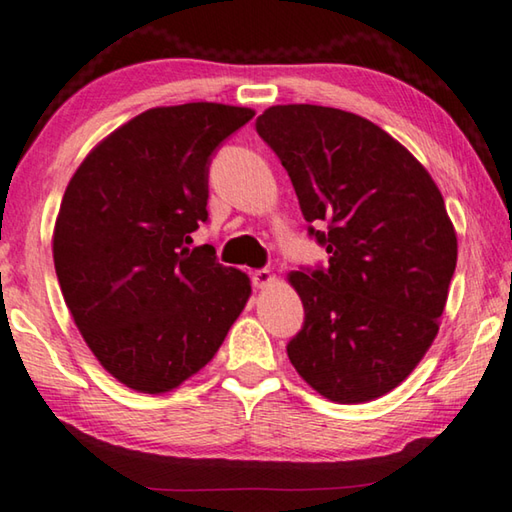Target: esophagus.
Wrapping results in <instances>:
<instances>
[{"label": "esophagus", "mask_w": 512, "mask_h": 512, "mask_svg": "<svg viewBox=\"0 0 512 512\" xmlns=\"http://www.w3.org/2000/svg\"><path fill=\"white\" fill-rule=\"evenodd\" d=\"M273 282H275V275L271 271H266V268H259V271L253 273V284H255L257 289L271 287Z\"/></svg>", "instance_id": "esophagus-1"}]
</instances>
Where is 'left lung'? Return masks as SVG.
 <instances>
[{
	"instance_id": "left-lung-1",
	"label": "left lung",
	"mask_w": 512,
	"mask_h": 512,
	"mask_svg": "<svg viewBox=\"0 0 512 512\" xmlns=\"http://www.w3.org/2000/svg\"><path fill=\"white\" fill-rule=\"evenodd\" d=\"M287 169L327 271H291L305 327L287 354L327 400L391 393L436 339L458 241L443 194L413 153L339 108L289 103L257 117Z\"/></svg>"
}]
</instances>
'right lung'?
<instances>
[{
	"instance_id": "add662e5",
	"label": "right lung",
	"mask_w": 512,
	"mask_h": 512,
	"mask_svg": "<svg viewBox=\"0 0 512 512\" xmlns=\"http://www.w3.org/2000/svg\"><path fill=\"white\" fill-rule=\"evenodd\" d=\"M255 110L196 101L126 121L74 171L56 216L54 266L94 357L121 384L160 395L219 352L250 277L187 248L207 219V162Z\"/></svg>"
}]
</instances>
